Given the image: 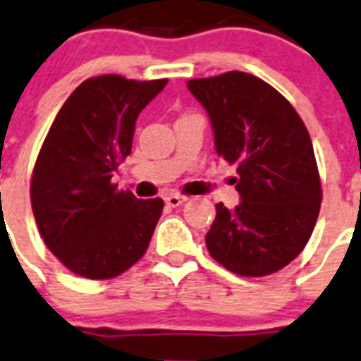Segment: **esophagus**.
Wrapping results in <instances>:
<instances>
[{"instance_id": "1", "label": "esophagus", "mask_w": 361, "mask_h": 361, "mask_svg": "<svg viewBox=\"0 0 361 361\" xmlns=\"http://www.w3.org/2000/svg\"><path fill=\"white\" fill-rule=\"evenodd\" d=\"M164 201H166V204L171 206V208H177V206L184 204V202L188 201V197L177 195V193H169L168 197H164Z\"/></svg>"}]
</instances>
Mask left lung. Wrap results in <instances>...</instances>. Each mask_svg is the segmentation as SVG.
<instances>
[{
    "mask_svg": "<svg viewBox=\"0 0 361 361\" xmlns=\"http://www.w3.org/2000/svg\"><path fill=\"white\" fill-rule=\"evenodd\" d=\"M188 89L210 116L215 151L237 166L241 202L215 204L208 252L239 276L281 270L312 235L322 183L310 135L290 102L257 76L230 71Z\"/></svg>",
    "mask_w": 361,
    "mask_h": 361,
    "instance_id": "8db88e82",
    "label": "left lung"
}]
</instances>
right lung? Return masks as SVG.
Listing matches in <instances>:
<instances>
[{
  "label": "right lung",
  "mask_w": 361,
  "mask_h": 361,
  "mask_svg": "<svg viewBox=\"0 0 361 361\" xmlns=\"http://www.w3.org/2000/svg\"><path fill=\"white\" fill-rule=\"evenodd\" d=\"M166 84L94 76L58 111L34 164L30 202L43 241L71 272L111 279L146 254L164 201L118 192L111 178L131 153L140 111Z\"/></svg>",
  "instance_id": "1"
}]
</instances>
